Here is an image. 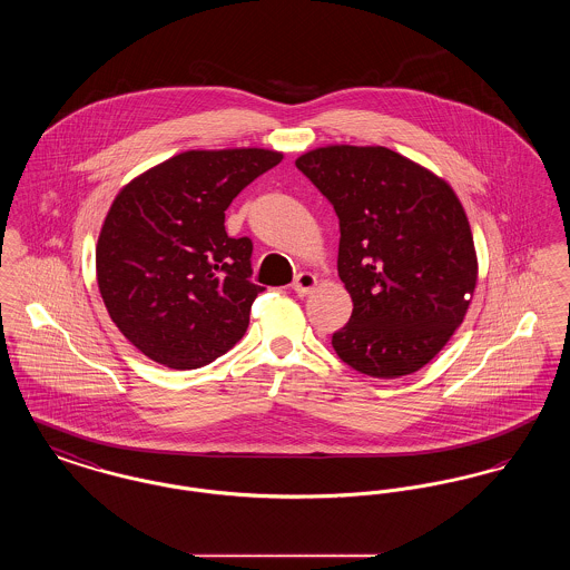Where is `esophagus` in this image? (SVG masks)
Instances as JSON below:
<instances>
[{
    "mask_svg": "<svg viewBox=\"0 0 570 570\" xmlns=\"http://www.w3.org/2000/svg\"><path fill=\"white\" fill-rule=\"evenodd\" d=\"M314 286H316V275H312V273L307 272L298 273L297 277H295V282H293V291L297 293L298 297L309 295Z\"/></svg>",
    "mask_w": 570,
    "mask_h": 570,
    "instance_id": "34e87169",
    "label": "esophagus"
}]
</instances>
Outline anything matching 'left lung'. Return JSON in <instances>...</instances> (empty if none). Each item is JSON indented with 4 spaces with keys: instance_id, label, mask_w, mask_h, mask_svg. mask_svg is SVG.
<instances>
[{
    "instance_id": "1",
    "label": "left lung",
    "mask_w": 570,
    "mask_h": 570,
    "mask_svg": "<svg viewBox=\"0 0 570 570\" xmlns=\"http://www.w3.org/2000/svg\"><path fill=\"white\" fill-rule=\"evenodd\" d=\"M295 164L340 219L337 272L353 314L331 337L335 353L372 379L421 370L461 325L476 286L460 198L386 147L331 145Z\"/></svg>"
}]
</instances>
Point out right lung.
I'll list each match as a JSON object with an SVG mask.
<instances>
[{
	"mask_svg": "<svg viewBox=\"0 0 570 570\" xmlns=\"http://www.w3.org/2000/svg\"><path fill=\"white\" fill-rule=\"evenodd\" d=\"M279 163L269 149L186 151L117 194L96 247L98 286L145 356L196 370L244 337L265 288L249 279L252 239L228 237L224 212Z\"/></svg>",
	"mask_w": 570,
	"mask_h": 570,
	"instance_id": "right-lung-1",
	"label": "right lung"
}]
</instances>
